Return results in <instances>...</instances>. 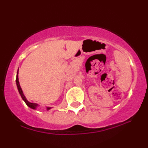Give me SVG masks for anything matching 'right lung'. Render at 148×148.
Returning <instances> with one entry per match:
<instances>
[{
	"label": "right lung",
	"instance_id": "1",
	"mask_svg": "<svg viewBox=\"0 0 148 148\" xmlns=\"http://www.w3.org/2000/svg\"><path fill=\"white\" fill-rule=\"evenodd\" d=\"M18 72H19V69H18V70H17V76H16V85H17V89H18V91L19 92V94H20V95H21L22 99L23 100L24 102H25L27 106H28L29 108H32V109L36 110V109H37V108H38L40 106V105H38V104H36V103H33V102H30L29 101H28V100L26 99L25 96L24 94H23V91H22L21 87V86H20L19 82V78H18V73H19ZM51 108V107H46L47 111V110H50Z\"/></svg>",
	"mask_w": 148,
	"mask_h": 148
}]
</instances>
